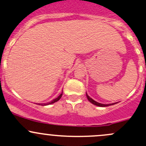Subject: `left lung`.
Wrapping results in <instances>:
<instances>
[{
    "instance_id": "obj_1",
    "label": "left lung",
    "mask_w": 146,
    "mask_h": 146,
    "mask_svg": "<svg viewBox=\"0 0 146 146\" xmlns=\"http://www.w3.org/2000/svg\"><path fill=\"white\" fill-rule=\"evenodd\" d=\"M86 95H87V99H88L89 101H90V102L92 103V104H93L94 105H96V106H101V107H106V106H110V105H114L115 104H100V103H98L96 102V101H95L94 100H93L92 98H90V96L87 95V94H86Z\"/></svg>"
}]
</instances>
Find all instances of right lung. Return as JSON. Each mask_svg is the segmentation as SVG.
<instances>
[{"label": "right lung", "mask_w": 146, "mask_h": 146, "mask_svg": "<svg viewBox=\"0 0 146 146\" xmlns=\"http://www.w3.org/2000/svg\"><path fill=\"white\" fill-rule=\"evenodd\" d=\"M62 93H63V92H62ZM62 93H61V94L59 95V96H58L57 98H56V99H54V100H52V101H50V102H49V103H46V104H41V106H46V105H50V104H54V103L56 102V101H58L59 100V99H61V96H62ZM39 105H40V104H39Z\"/></svg>", "instance_id": "1"}]
</instances>
